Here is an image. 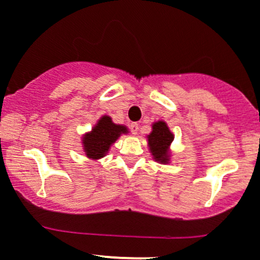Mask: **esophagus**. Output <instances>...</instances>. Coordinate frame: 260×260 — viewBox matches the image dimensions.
<instances>
[{
    "instance_id": "esophagus-1",
    "label": "esophagus",
    "mask_w": 260,
    "mask_h": 260,
    "mask_svg": "<svg viewBox=\"0 0 260 260\" xmlns=\"http://www.w3.org/2000/svg\"><path fill=\"white\" fill-rule=\"evenodd\" d=\"M129 128H131V132H132L133 135H137V132H138V129H139L138 123H131Z\"/></svg>"
}]
</instances>
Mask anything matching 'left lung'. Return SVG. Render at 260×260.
Segmentation results:
<instances>
[{
  "mask_svg": "<svg viewBox=\"0 0 260 260\" xmlns=\"http://www.w3.org/2000/svg\"><path fill=\"white\" fill-rule=\"evenodd\" d=\"M152 133L148 136V144L153 157L160 163H168L169 146L173 142L174 136L167 127L166 122L159 121L152 125Z\"/></svg>",
  "mask_w": 260,
  "mask_h": 260,
  "instance_id": "1",
  "label": "left lung"
}]
</instances>
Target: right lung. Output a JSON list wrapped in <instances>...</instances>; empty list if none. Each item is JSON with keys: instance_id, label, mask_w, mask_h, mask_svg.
Masks as SVG:
<instances>
[{"instance_id": "1", "label": "right lung", "mask_w": 260, "mask_h": 260, "mask_svg": "<svg viewBox=\"0 0 260 260\" xmlns=\"http://www.w3.org/2000/svg\"><path fill=\"white\" fill-rule=\"evenodd\" d=\"M127 133V128L124 125L114 124L108 116H103L94 125L92 132L87 133L83 137V147L87 157L92 159H100L108 152L112 143L117 141V138Z\"/></svg>"}]
</instances>
